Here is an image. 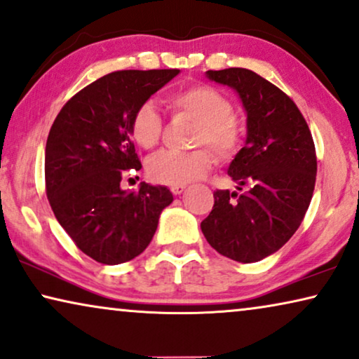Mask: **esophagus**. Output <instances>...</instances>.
<instances>
[{
    "instance_id": "obj_1",
    "label": "esophagus",
    "mask_w": 359,
    "mask_h": 359,
    "mask_svg": "<svg viewBox=\"0 0 359 359\" xmlns=\"http://www.w3.org/2000/svg\"><path fill=\"white\" fill-rule=\"evenodd\" d=\"M187 189L185 184H175V185H170V191H172L174 195H180L182 191Z\"/></svg>"
}]
</instances>
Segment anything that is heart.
I'll return each instance as SVG.
<instances>
[{
    "label": "heart",
    "mask_w": 359,
    "mask_h": 359,
    "mask_svg": "<svg viewBox=\"0 0 359 359\" xmlns=\"http://www.w3.org/2000/svg\"><path fill=\"white\" fill-rule=\"evenodd\" d=\"M174 114L189 115L198 122L194 131V146L208 144L219 159H231L239 149L242 127L234 115L232 104L223 93L206 84H195L180 89L168 99ZM164 122L151 100H144L135 109L130 120V133L143 149H153L163 138ZM215 163L206 148L191 151H161L148 161L149 177L159 184H187L208 172Z\"/></svg>",
    "instance_id": "obj_1"
}]
</instances>
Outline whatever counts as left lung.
<instances>
[{"label": "left lung", "mask_w": 359, "mask_h": 359, "mask_svg": "<svg viewBox=\"0 0 359 359\" xmlns=\"http://www.w3.org/2000/svg\"><path fill=\"white\" fill-rule=\"evenodd\" d=\"M206 76L234 89L245 109V146L228 174L247 190H216L201 232L221 255L252 264L281 249L304 219L317 174L314 140L297 105L260 74L228 68Z\"/></svg>", "instance_id": "left-lung-1"}]
</instances>
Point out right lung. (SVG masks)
Masks as SVG:
<instances>
[{
  "label": "right lung",
  "instance_id": "1",
  "mask_svg": "<svg viewBox=\"0 0 359 359\" xmlns=\"http://www.w3.org/2000/svg\"><path fill=\"white\" fill-rule=\"evenodd\" d=\"M180 69H122L74 94L50 128L45 187L55 218L79 250L104 265L138 257L174 196L168 187L141 182L122 190L125 170L141 169L130 120Z\"/></svg>",
  "mask_w": 359,
  "mask_h": 359
}]
</instances>
